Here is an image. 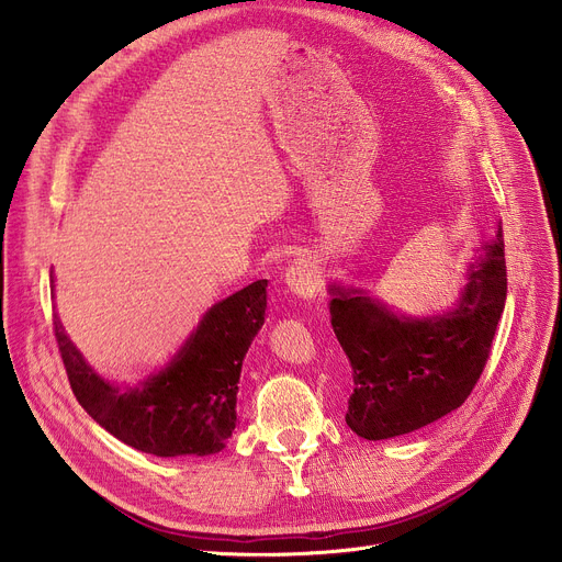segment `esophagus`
<instances>
[{"mask_svg":"<svg viewBox=\"0 0 562 562\" xmlns=\"http://www.w3.org/2000/svg\"><path fill=\"white\" fill-rule=\"evenodd\" d=\"M286 284L293 293H296V296L312 301L323 286L321 269L307 257L293 261L291 269L286 271Z\"/></svg>","mask_w":562,"mask_h":562,"instance_id":"esophagus-1","label":"esophagus"}]
</instances>
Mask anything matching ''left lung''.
<instances>
[{"label": "left lung", "instance_id": "8db88e82", "mask_svg": "<svg viewBox=\"0 0 562 562\" xmlns=\"http://www.w3.org/2000/svg\"><path fill=\"white\" fill-rule=\"evenodd\" d=\"M330 291V326L352 369L346 424L364 439L405 435L449 415L476 387L506 305L504 234L498 225L445 316L405 318L362 293Z\"/></svg>", "mask_w": 562, "mask_h": 562}]
</instances>
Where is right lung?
<instances>
[{"mask_svg": "<svg viewBox=\"0 0 562 562\" xmlns=\"http://www.w3.org/2000/svg\"><path fill=\"white\" fill-rule=\"evenodd\" d=\"M266 286L269 280H257L214 305L175 362L138 390L102 380L54 318L72 394L104 430L136 451L159 458L218 453L236 426L241 364L263 326Z\"/></svg>", "mask_w": 562, "mask_h": 562, "instance_id": "obj_1", "label": "right lung"}]
</instances>
